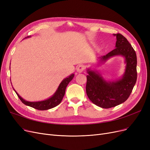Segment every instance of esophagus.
Listing matches in <instances>:
<instances>
[{"label": "esophagus", "instance_id": "obj_1", "mask_svg": "<svg viewBox=\"0 0 150 150\" xmlns=\"http://www.w3.org/2000/svg\"><path fill=\"white\" fill-rule=\"evenodd\" d=\"M84 69H85V66L83 65H80L77 67L76 71L77 72H79V73H81V72L84 70Z\"/></svg>", "mask_w": 150, "mask_h": 150}]
</instances>
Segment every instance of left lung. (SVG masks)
<instances>
[{
  "instance_id": "obj_1",
  "label": "left lung",
  "mask_w": 150,
  "mask_h": 150,
  "mask_svg": "<svg viewBox=\"0 0 150 150\" xmlns=\"http://www.w3.org/2000/svg\"><path fill=\"white\" fill-rule=\"evenodd\" d=\"M117 37L115 49L106 55L98 58L105 63L111 57L120 55L125 59V70L120 79L106 80L100 72L88 69L86 71V92L95 105L103 108L114 107L125 102L131 94L137 79V58L136 52L127 39L120 33L113 34Z\"/></svg>"
}]
</instances>
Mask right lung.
<instances>
[{"label": "right lung", "instance_id": "add662e5", "mask_svg": "<svg viewBox=\"0 0 150 150\" xmlns=\"http://www.w3.org/2000/svg\"><path fill=\"white\" fill-rule=\"evenodd\" d=\"M31 36H28L25 37V38H29ZM74 74H72L68 77L64 79L60 83L59 87H58L55 93L51 97L43 101H26L25 100L22 98L21 96L17 93V91L14 90V88H13L14 91H16L18 97L20 98V100L23 104H25V105H27V106H29V107H31L37 110H49L52 108H54L56 107V106L59 105L61 103V101L64 96L67 86L69 83V82H70L71 80L74 79Z\"/></svg>", "mask_w": 150, "mask_h": 150}]
</instances>
